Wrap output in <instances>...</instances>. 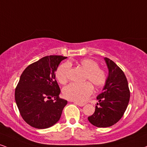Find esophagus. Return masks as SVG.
Instances as JSON below:
<instances>
[{
  "label": "esophagus",
  "instance_id": "34e87169",
  "mask_svg": "<svg viewBox=\"0 0 147 147\" xmlns=\"http://www.w3.org/2000/svg\"><path fill=\"white\" fill-rule=\"evenodd\" d=\"M74 103H75L76 105L80 106V107H83V106L86 105V103H85V102H77V101H74Z\"/></svg>",
  "mask_w": 147,
  "mask_h": 147
}]
</instances>
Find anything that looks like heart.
I'll return each mask as SVG.
<instances>
[{"mask_svg": "<svg viewBox=\"0 0 147 147\" xmlns=\"http://www.w3.org/2000/svg\"><path fill=\"white\" fill-rule=\"evenodd\" d=\"M80 65L85 70L86 80H89L95 87L99 88L103 86L107 81V73L103 68L98 67V63L92 59H83L80 61ZM70 63H61L57 68L55 76L58 81L61 84L68 82ZM93 92L92 85L86 81L82 84L72 83L63 90V94L67 99L77 102L84 101L91 95Z\"/></svg>", "mask_w": 147, "mask_h": 147, "instance_id": "1", "label": "heart"}]
</instances>
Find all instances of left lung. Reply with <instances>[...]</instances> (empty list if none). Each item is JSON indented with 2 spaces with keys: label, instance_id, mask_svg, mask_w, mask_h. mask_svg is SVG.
Segmentation results:
<instances>
[{
  "label": "left lung",
  "instance_id": "1",
  "mask_svg": "<svg viewBox=\"0 0 147 147\" xmlns=\"http://www.w3.org/2000/svg\"><path fill=\"white\" fill-rule=\"evenodd\" d=\"M109 75L101 93L96 97L95 112L88 118L97 127H111L121 120L126 111L130 98V91L125 73L109 58H105Z\"/></svg>",
  "mask_w": 147,
  "mask_h": 147
}]
</instances>
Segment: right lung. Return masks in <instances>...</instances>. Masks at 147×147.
I'll return each instance as SVG.
<instances>
[{"label":"right lung","mask_w":147,"mask_h":147,"mask_svg":"<svg viewBox=\"0 0 147 147\" xmlns=\"http://www.w3.org/2000/svg\"><path fill=\"white\" fill-rule=\"evenodd\" d=\"M61 55L42 57L24 69L15 90V100L24 121L37 129L49 128L57 123L68 101L59 98L55 79Z\"/></svg>","instance_id":"right-lung-1"}]
</instances>
